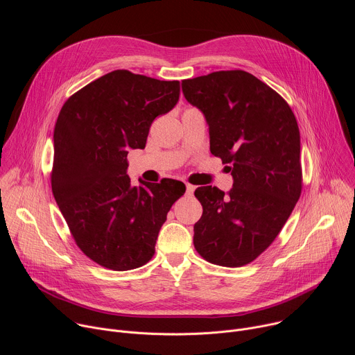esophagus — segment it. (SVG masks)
I'll list each match as a JSON object with an SVG mask.
<instances>
[{"label": "esophagus", "instance_id": "esophagus-1", "mask_svg": "<svg viewBox=\"0 0 355 355\" xmlns=\"http://www.w3.org/2000/svg\"><path fill=\"white\" fill-rule=\"evenodd\" d=\"M193 191H195V187L191 185V184H187V195H193Z\"/></svg>", "mask_w": 355, "mask_h": 355}]
</instances>
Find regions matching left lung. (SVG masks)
Returning <instances> with one entry per match:
<instances>
[{"instance_id": "obj_1", "label": "left lung", "mask_w": 355, "mask_h": 355, "mask_svg": "<svg viewBox=\"0 0 355 355\" xmlns=\"http://www.w3.org/2000/svg\"><path fill=\"white\" fill-rule=\"evenodd\" d=\"M185 99L209 126L211 153L232 173L233 188L199 187L204 212L193 245L207 261L243 267L279 234L302 191L300 135L286 101L243 70L182 80Z\"/></svg>"}]
</instances>
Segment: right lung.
<instances>
[{
  "label": "right lung",
  "instance_id": "obj_1",
  "mask_svg": "<svg viewBox=\"0 0 355 355\" xmlns=\"http://www.w3.org/2000/svg\"><path fill=\"white\" fill-rule=\"evenodd\" d=\"M180 81L115 70L73 94L55 126L50 181L76 244L96 264L114 271L139 268L155 256L159 232L181 181L132 187L129 148H144L153 121L170 112Z\"/></svg>",
  "mask_w": 355,
  "mask_h": 355
}]
</instances>
